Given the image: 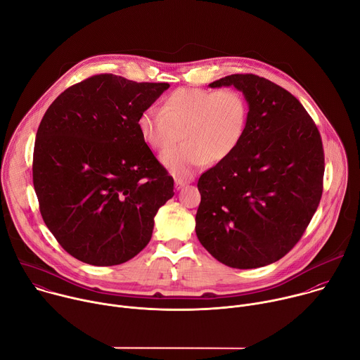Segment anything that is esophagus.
I'll list each match as a JSON object with an SVG mask.
<instances>
[{
  "mask_svg": "<svg viewBox=\"0 0 360 360\" xmlns=\"http://www.w3.org/2000/svg\"><path fill=\"white\" fill-rule=\"evenodd\" d=\"M185 185H186V181H182V179H179V178L175 179V188H176V189H181V188H184Z\"/></svg>",
  "mask_w": 360,
  "mask_h": 360,
  "instance_id": "esophagus-1",
  "label": "esophagus"
}]
</instances>
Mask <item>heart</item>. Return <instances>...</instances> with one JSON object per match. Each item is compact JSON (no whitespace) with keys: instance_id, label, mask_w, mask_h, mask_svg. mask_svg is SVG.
Segmentation results:
<instances>
[{"instance_id":"heart-1","label":"heart","mask_w":360,"mask_h":360,"mask_svg":"<svg viewBox=\"0 0 360 360\" xmlns=\"http://www.w3.org/2000/svg\"><path fill=\"white\" fill-rule=\"evenodd\" d=\"M249 118L245 95L233 88H178L162 101L161 111L146 110L138 118L145 143L164 153L180 137L186 142L162 157L176 176H189L211 162L228 158L243 138Z\"/></svg>"}]
</instances>
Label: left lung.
<instances>
[{
	"instance_id": "left-lung-1",
	"label": "left lung",
	"mask_w": 360,
	"mask_h": 360,
	"mask_svg": "<svg viewBox=\"0 0 360 360\" xmlns=\"http://www.w3.org/2000/svg\"><path fill=\"white\" fill-rule=\"evenodd\" d=\"M249 104L246 131L228 158L198 181L196 236L215 259L236 269L279 261L299 242L323 191L322 138L300 102L275 82L233 74Z\"/></svg>"
}]
</instances>
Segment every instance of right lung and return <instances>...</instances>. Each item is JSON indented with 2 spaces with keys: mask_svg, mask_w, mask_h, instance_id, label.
Masks as SVG:
<instances>
[{
  "mask_svg": "<svg viewBox=\"0 0 360 360\" xmlns=\"http://www.w3.org/2000/svg\"><path fill=\"white\" fill-rule=\"evenodd\" d=\"M167 82L89 77L49 105L37 131L32 182L39 212L75 259L112 266L150 240L174 179L138 129Z\"/></svg>",
  "mask_w": 360,
  "mask_h": 360,
  "instance_id": "obj_1",
  "label": "right lung"
}]
</instances>
